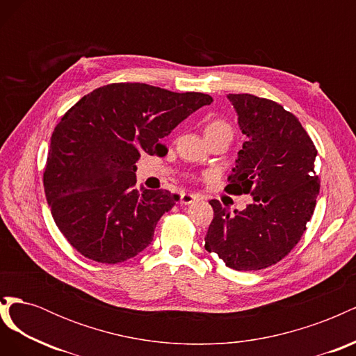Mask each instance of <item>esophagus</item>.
<instances>
[{
  "label": "esophagus",
  "instance_id": "34e87169",
  "mask_svg": "<svg viewBox=\"0 0 356 356\" xmlns=\"http://www.w3.org/2000/svg\"><path fill=\"white\" fill-rule=\"evenodd\" d=\"M196 200H197L196 195H191V193H184V195H181L179 203L181 204H191L193 202H196Z\"/></svg>",
  "mask_w": 356,
  "mask_h": 356
}]
</instances>
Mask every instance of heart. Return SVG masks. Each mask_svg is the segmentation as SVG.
Wrapping results in <instances>:
<instances>
[{
    "label": "heart",
    "instance_id": "obj_1",
    "mask_svg": "<svg viewBox=\"0 0 356 356\" xmlns=\"http://www.w3.org/2000/svg\"><path fill=\"white\" fill-rule=\"evenodd\" d=\"M208 132H225V134L232 135V126L227 122L220 120L218 118V120H212L208 123L207 129H204V134H208Z\"/></svg>",
    "mask_w": 356,
    "mask_h": 356
}]
</instances>
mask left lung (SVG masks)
I'll return each instance as SVG.
<instances>
[{
	"mask_svg": "<svg viewBox=\"0 0 356 356\" xmlns=\"http://www.w3.org/2000/svg\"><path fill=\"white\" fill-rule=\"evenodd\" d=\"M227 98L246 141L225 190L251 195L254 203L230 212L211 200L204 248L234 270H261L281 261L306 232L319 195L318 149L298 118L277 102L250 93Z\"/></svg>",
	"mask_w": 356,
	"mask_h": 356,
	"instance_id": "left-lung-1",
	"label": "left lung"
}]
</instances>
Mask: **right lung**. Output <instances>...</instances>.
<instances>
[{
    "label": "right lung",
    "instance_id": "right-lung-1",
    "mask_svg": "<svg viewBox=\"0 0 356 356\" xmlns=\"http://www.w3.org/2000/svg\"><path fill=\"white\" fill-rule=\"evenodd\" d=\"M212 98L177 93L144 83H113L95 89L63 114L50 141L44 191L65 239L89 260L117 264L152 243L161 215L177 195H139L135 163L143 153Z\"/></svg>",
    "mask_w": 356,
    "mask_h": 356
}]
</instances>
